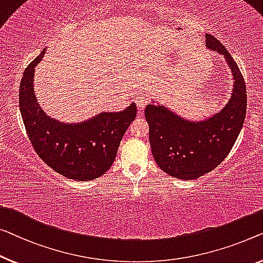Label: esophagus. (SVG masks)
I'll use <instances>...</instances> for the list:
<instances>
[{"mask_svg":"<svg viewBox=\"0 0 263 263\" xmlns=\"http://www.w3.org/2000/svg\"><path fill=\"white\" fill-rule=\"evenodd\" d=\"M147 103H148V99L145 94H139V96L136 98V104H137V106H138L139 112L144 111V108L147 105Z\"/></svg>","mask_w":263,"mask_h":263,"instance_id":"34e87169","label":"esophagus"}]
</instances>
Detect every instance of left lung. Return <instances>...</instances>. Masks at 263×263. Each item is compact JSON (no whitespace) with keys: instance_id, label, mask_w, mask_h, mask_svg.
<instances>
[{"instance_id":"1","label":"left lung","mask_w":263,"mask_h":263,"mask_svg":"<svg viewBox=\"0 0 263 263\" xmlns=\"http://www.w3.org/2000/svg\"><path fill=\"white\" fill-rule=\"evenodd\" d=\"M206 48L224 57L233 74V91L219 111L201 120L186 119L152 99L145 108L150 145L157 165L175 178L193 181L223 162L236 142L247 108L243 77L236 62L213 35Z\"/></svg>"}]
</instances>
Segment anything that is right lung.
<instances>
[{
	"label": "right lung",
	"mask_w": 263,
	"mask_h": 263,
	"mask_svg": "<svg viewBox=\"0 0 263 263\" xmlns=\"http://www.w3.org/2000/svg\"><path fill=\"white\" fill-rule=\"evenodd\" d=\"M47 48L23 72L20 111L30 143L49 167L73 181H92L115 162L120 140L137 116L136 104L120 112H101L80 123H64L49 117L34 91L35 67Z\"/></svg>",
	"instance_id": "1"
}]
</instances>
